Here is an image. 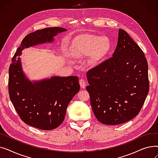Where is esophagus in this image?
<instances>
[{"label": "esophagus", "mask_w": 158, "mask_h": 158, "mask_svg": "<svg viewBox=\"0 0 158 158\" xmlns=\"http://www.w3.org/2000/svg\"><path fill=\"white\" fill-rule=\"evenodd\" d=\"M79 85L82 89H84L86 87V82L84 79H80L79 80Z\"/></svg>", "instance_id": "obj_1"}]
</instances>
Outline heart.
I'll return each mask as SVG.
<instances>
[{
	"label": "heart",
	"mask_w": 158,
	"mask_h": 158,
	"mask_svg": "<svg viewBox=\"0 0 158 158\" xmlns=\"http://www.w3.org/2000/svg\"><path fill=\"white\" fill-rule=\"evenodd\" d=\"M111 48L110 39L106 36L85 35L77 38L70 48L71 56L81 59L90 56V62L97 64L108 53ZM68 63L72 64L73 61L68 59Z\"/></svg>",
	"instance_id": "b5f03b06"
}]
</instances>
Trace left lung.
Segmentation results:
<instances>
[{
    "label": "left lung",
    "mask_w": 158,
    "mask_h": 158,
    "mask_svg": "<svg viewBox=\"0 0 158 158\" xmlns=\"http://www.w3.org/2000/svg\"><path fill=\"white\" fill-rule=\"evenodd\" d=\"M87 79L92 110L97 120L106 125H117L134 118L148 93L144 53L121 29L113 57L89 70Z\"/></svg>",
    "instance_id": "1"
}]
</instances>
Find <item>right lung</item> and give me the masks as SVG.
Wrapping results in <instances>:
<instances>
[{"label":"right lung","instance_id":"obj_1","mask_svg":"<svg viewBox=\"0 0 158 158\" xmlns=\"http://www.w3.org/2000/svg\"><path fill=\"white\" fill-rule=\"evenodd\" d=\"M66 31L63 27H48L30 33L16 50L9 69V94L22 121L41 130H52L64 120L66 108L80 89L77 76H52L30 80L24 73L20 56L23 49L52 44L54 37Z\"/></svg>","mask_w":158,"mask_h":158}]
</instances>
